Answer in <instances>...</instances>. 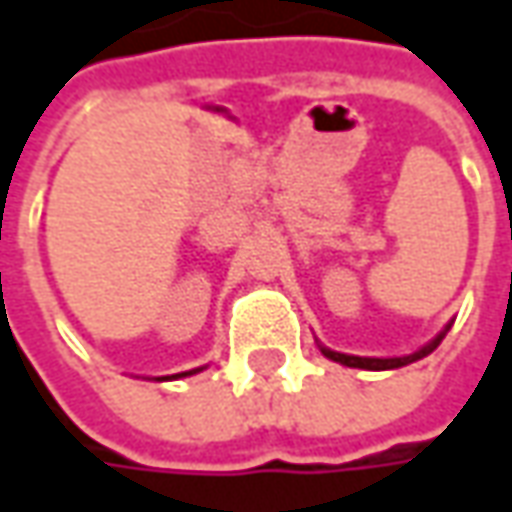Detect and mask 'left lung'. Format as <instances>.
I'll list each match as a JSON object with an SVG mask.
<instances>
[{
	"label": "left lung",
	"instance_id": "1",
	"mask_svg": "<svg viewBox=\"0 0 512 512\" xmlns=\"http://www.w3.org/2000/svg\"><path fill=\"white\" fill-rule=\"evenodd\" d=\"M442 337H445V331L428 343L425 348H419L416 354H408V357H391V360H379V357H351V354H340V351H331V348H323V354H326L328 360L340 362V365H348V368H365V371H388V368H402V365H408V362L422 360V357H428L436 345L442 343Z\"/></svg>",
	"mask_w": 512,
	"mask_h": 512
}]
</instances>
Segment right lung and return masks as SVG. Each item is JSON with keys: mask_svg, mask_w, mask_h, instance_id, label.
<instances>
[{"mask_svg": "<svg viewBox=\"0 0 512 512\" xmlns=\"http://www.w3.org/2000/svg\"><path fill=\"white\" fill-rule=\"evenodd\" d=\"M186 374H195V371H184V374H178V377H186Z\"/></svg>", "mask_w": 512, "mask_h": 512, "instance_id": "add662e5", "label": "right lung"}]
</instances>
